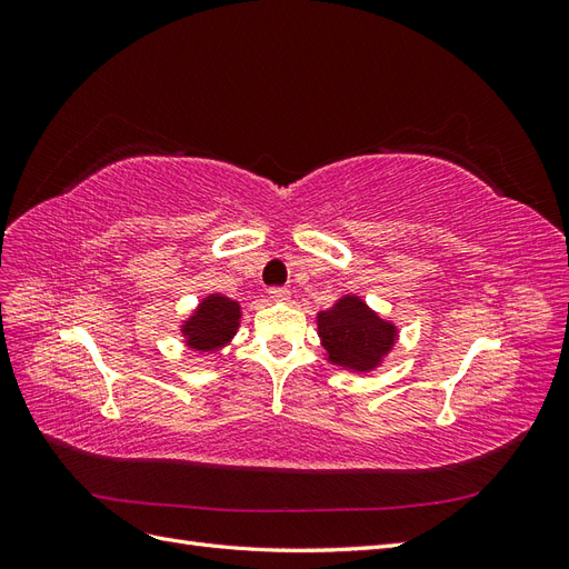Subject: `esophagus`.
Instances as JSON below:
<instances>
[{
	"mask_svg": "<svg viewBox=\"0 0 569 569\" xmlns=\"http://www.w3.org/2000/svg\"><path fill=\"white\" fill-rule=\"evenodd\" d=\"M268 297H270L272 301H289L291 291H289L287 287H270V289H268Z\"/></svg>",
	"mask_w": 569,
	"mask_h": 569,
	"instance_id": "34e87169",
	"label": "esophagus"
}]
</instances>
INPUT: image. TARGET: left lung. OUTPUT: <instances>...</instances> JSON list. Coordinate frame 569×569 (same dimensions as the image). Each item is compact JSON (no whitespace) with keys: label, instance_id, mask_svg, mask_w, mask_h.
Masks as SVG:
<instances>
[{"label":"left lung","instance_id":"obj_1","mask_svg":"<svg viewBox=\"0 0 569 569\" xmlns=\"http://www.w3.org/2000/svg\"><path fill=\"white\" fill-rule=\"evenodd\" d=\"M318 335L327 360L353 372L382 363L396 341V325L382 320L360 297H341L330 311L318 313Z\"/></svg>","mask_w":569,"mask_h":569}]
</instances>
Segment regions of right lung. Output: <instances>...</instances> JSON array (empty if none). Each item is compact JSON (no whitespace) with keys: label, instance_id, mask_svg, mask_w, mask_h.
Masks as SVG:
<instances>
[{"label":"right lung","instance_id":"add662e5","mask_svg":"<svg viewBox=\"0 0 569 569\" xmlns=\"http://www.w3.org/2000/svg\"><path fill=\"white\" fill-rule=\"evenodd\" d=\"M242 308L237 301L209 295L197 311L182 322V335L187 339V347L194 351H218L234 337L239 318H242Z\"/></svg>","mask_w":569,"mask_h":569}]
</instances>
